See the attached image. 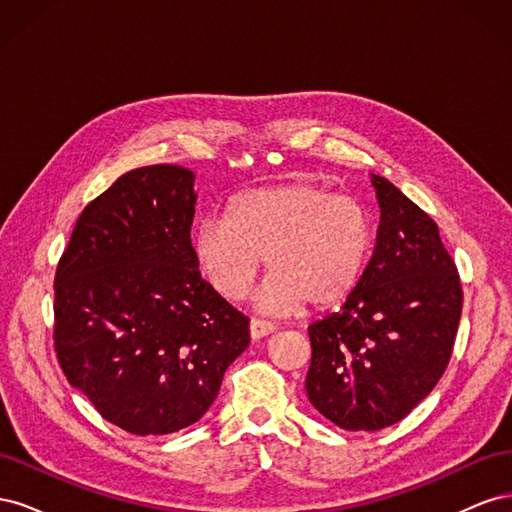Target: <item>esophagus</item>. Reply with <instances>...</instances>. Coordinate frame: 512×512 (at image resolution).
Listing matches in <instances>:
<instances>
[{
    "label": "esophagus",
    "instance_id": "esophagus-1",
    "mask_svg": "<svg viewBox=\"0 0 512 512\" xmlns=\"http://www.w3.org/2000/svg\"><path fill=\"white\" fill-rule=\"evenodd\" d=\"M273 331H275V324L271 320H262V318H252L250 320V335L254 339L265 337V335H269Z\"/></svg>",
    "mask_w": 512,
    "mask_h": 512
}]
</instances>
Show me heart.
<instances>
[{
  "instance_id": "heart-1",
  "label": "heart",
  "mask_w": 512,
  "mask_h": 512,
  "mask_svg": "<svg viewBox=\"0 0 512 512\" xmlns=\"http://www.w3.org/2000/svg\"><path fill=\"white\" fill-rule=\"evenodd\" d=\"M371 247L374 220L361 200L314 181L241 192L226 218H205L194 230L198 265L228 301L245 297L265 258L271 275L258 294L262 309L344 301L361 282Z\"/></svg>"
}]
</instances>
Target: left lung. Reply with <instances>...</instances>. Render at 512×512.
<instances>
[{
  "label": "left lung",
  "mask_w": 512,
  "mask_h": 512,
  "mask_svg": "<svg viewBox=\"0 0 512 512\" xmlns=\"http://www.w3.org/2000/svg\"><path fill=\"white\" fill-rule=\"evenodd\" d=\"M374 256L337 314L309 324L312 406L348 431L399 423L451 361L463 307L455 260L438 224L384 177Z\"/></svg>",
  "instance_id": "8db88e82"
}]
</instances>
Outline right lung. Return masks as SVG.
I'll return each instance as SVG.
<instances>
[{"label":"right lung","mask_w":512,"mask_h":512,"mask_svg":"<svg viewBox=\"0 0 512 512\" xmlns=\"http://www.w3.org/2000/svg\"><path fill=\"white\" fill-rule=\"evenodd\" d=\"M194 203L192 170L134 168L83 209L57 262L59 367L134 436L196 423L250 344V318L198 271Z\"/></svg>","instance_id":"obj_1"}]
</instances>
